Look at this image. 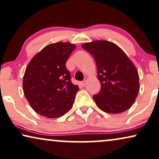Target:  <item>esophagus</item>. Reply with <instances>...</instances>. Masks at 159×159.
Masks as SVG:
<instances>
[{
	"instance_id": "obj_1",
	"label": "esophagus",
	"mask_w": 159,
	"mask_h": 159,
	"mask_svg": "<svg viewBox=\"0 0 159 159\" xmlns=\"http://www.w3.org/2000/svg\"><path fill=\"white\" fill-rule=\"evenodd\" d=\"M86 81H87V78H84V81H82V83H81L82 85H83V86L85 85L86 83Z\"/></svg>"
}]
</instances>
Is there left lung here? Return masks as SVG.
<instances>
[{
  "label": "left lung",
  "mask_w": 159,
  "mask_h": 159,
  "mask_svg": "<svg viewBox=\"0 0 159 159\" xmlns=\"http://www.w3.org/2000/svg\"><path fill=\"white\" fill-rule=\"evenodd\" d=\"M94 58L101 89L93 99L99 109L120 113L134 104L139 90L136 67L115 43L96 41L82 45Z\"/></svg>",
  "instance_id": "left-lung-1"
}]
</instances>
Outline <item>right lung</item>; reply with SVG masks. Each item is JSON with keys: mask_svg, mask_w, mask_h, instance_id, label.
Returning a JSON list of instances; mask_svg holds the SVG:
<instances>
[{"mask_svg": "<svg viewBox=\"0 0 159 159\" xmlns=\"http://www.w3.org/2000/svg\"><path fill=\"white\" fill-rule=\"evenodd\" d=\"M75 46L58 42L44 47L32 59L23 78V91L32 108L53 118L73 107L79 88L71 82L67 60Z\"/></svg>", "mask_w": 159, "mask_h": 159, "instance_id": "1", "label": "right lung"}]
</instances>
